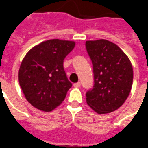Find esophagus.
Instances as JSON below:
<instances>
[{
	"label": "esophagus",
	"instance_id": "34e87169",
	"mask_svg": "<svg viewBox=\"0 0 148 148\" xmlns=\"http://www.w3.org/2000/svg\"><path fill=\"white\" fill-rule=\"evenodd\" d=\"M73 86L76 87V88H79V87H81V83H80V82L75 83V84H73Z\"/></svg>",
	"mask_w": 148,
	"mask_h": 148
}]
</instances>
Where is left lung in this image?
<instances>
[{"instance_id": "1", "label": "left lung", "mask_w": 148, "mask_h": 148, "mask_svg": "<svg viewBox=\"0 0 148 148\" xmlns=\"http://www.w3.org/2000/svg\"><path fill=\"white\" fill-rule=\"evenodd\" d=\"M95 84L86 93V103L97 113L116 111L126 100L133 84V67L126 54L107 40H88Z\"/></svg>"}]
</instances>
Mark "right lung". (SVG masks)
Returning a JSON list of instances; mask_svg holds the SVG:
<instances>
[{"instance_id":"add662e5","label":"right lung","mask_w":148,"mask_h":148,"mask_svg":"<svg viewBox=\"0 0 148 148\" xmlns=\"http://www.w3.org/2000/svg\"><path fill=\"white\" fill-rule=\"evenodd\" d=\"M74 41L49 40L34 46L23 58L18 81L26 99L36 108L50 112L62 103L72 83L63 68V59Z\"/></svg>"}]
</instances>
